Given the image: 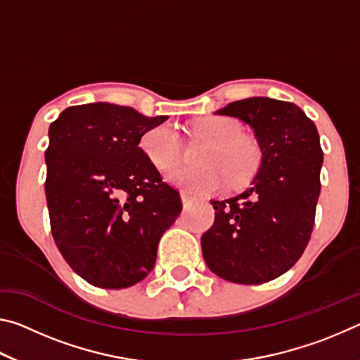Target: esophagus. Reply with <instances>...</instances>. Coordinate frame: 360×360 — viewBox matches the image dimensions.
<instances>
[{
  "mask_svg": "<svg viewBox=\"0 0 360 360\" xmlns=\"http://www.w3.org/2000/svg\"><path fill=\"white\" fill-rule=\"evenodd\" d=\"M181 200H182V205H184V208H191L192 206V200L188 198V195L182 192L181 193Z\"/></svg>",
  "mask_w": 360,
  "mask_h": 360,
  "instance_id": "1",
  "label": "esophagus"
}]
</instances>
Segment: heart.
<instances>
[{"label":"heart","instance_id":"b5f03b06","mask_svg":"<svg viewBox=\"0 0 360 360\" xmlns=\"http://www.w3.org/2000/svg\"><path fill=\"white\" fill-rule=\"evenodd\" d=\"M195 130L212 139L205 154L206 167H178L167 173V181L188 195L216 193L229 184H245L259 172L262 152L252 139L243 136L238 120L212 115L195 122ZM141 149L157 169H168L181 158V136L172 122L155 125L144 133Z\"/></svg>","mask_w":360,"mask_h":360}]
</instances>
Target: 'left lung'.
Wrapping results in <instances>:
<instances>
[{
    "label": "left lung",
    "mask_w": 360,
    "mask_h": 360,
    "mask_svg": "<svg viewBox=\"0 0 360 360\" xmlns=\"http://www.w3.org/2000/svg\"><path fill=\"white\" fill-rule=\"evenodd\" d=\"M216 114L251 127L262 163L245 192L211 200L216 219L202 236L203 259L225 281H271L295 265L311 236L321 192L319 133L294 103L266 96L229 103Z\"/></svg>",
    "instance_id": "left-lung-1"
}]
</instances>
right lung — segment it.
Instances as JSON below:
<instances>
[{
  "instance_id": "add662e5",
  "label": "right lung",
  "mask_w": 360,
  "mask_h": 360,
  "mask_svg": "<svg viewBox=\"0 0 360 360\" xmlns=\"http://www.w3.org/2000/svg\"><path fill=\"white\" fill-rule=\"evenodd\" d=\"M167 119L98 101L66 108L49 127L46 200L53 240L72 270L96 288L143 281L182 210L179 193L139 148L144 133Z\"/></svg>"
}]
</instances>
